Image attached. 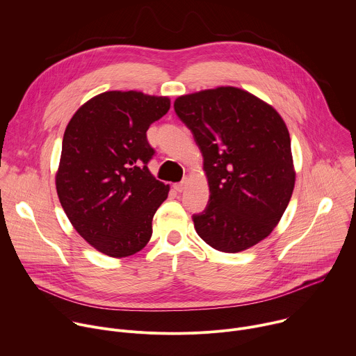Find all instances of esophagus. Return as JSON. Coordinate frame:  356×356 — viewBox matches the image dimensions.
Returning a JSON list of instances; mask_svg holds the SVG:
<instances>
[{
    "mask_svg": "<svg viewBox=\"0 0 356 356\" xmlns=\"http://www.w3.org/2000/svg\"><path fill=\"white\" fill-rule=\"evenodd\" d=\"M186 186H187V179H184V180H181L180 183H176L173 187H175V190L176 191H179V193H181L183 190H186Z\"/></svg>",
    "mask_w": 356,
    "mask_h": 356,
    "instance_id": "34e87169",
    "label": "esophagus"
}]
</instances>
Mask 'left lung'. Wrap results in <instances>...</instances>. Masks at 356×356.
I'll return each mask as SVG.
<instances>
[{
    "instance_id": "left-lung-1",
    "label": "left lung",
    "mask_w": 356,
    "mask_h": 356,
    "mask_svg": "<svg viewBox=\"0 0 356 356\" xmlns=\"http://www.w3.org/2000/svg\"><path fill=\"white\" fill-rule=\"evenodd\" d=\"M175 111L193 132L210 187L206 210L194 214L198 236L235 253L265 239L293 194L290 135L279 113L236 87L181 95Z\"/></svg>"
}]
</instances>
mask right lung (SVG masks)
I'll return each mask as SVG.
<instances>
[{
  "mask_svg": "<svg viewBox=\"0 0 356 356\" xmlns=\"http://www.w3.org/2000/svg\"><path fill=\"white\" fill-rule=\"evenodd\" d=\"M169 108V97L106 91L83 104L66 127L58 195L74 229L104 255L131 257L152 236L169 184L147 169L155 149L146 131Z\"/></svg>",
  "mask_w": 356,
  "mask_h": 356,
  "instance_id": "1",
  "label": "right lung"
}]
</instances>
